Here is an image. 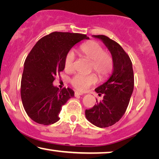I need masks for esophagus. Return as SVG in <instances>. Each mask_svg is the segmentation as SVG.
<instances>
[{
  "mask_svg": "<svg viewBox=\"0 0 159 159\" xmlns=\"http://www.w3.org/2000/svg\"><path fill=\"white\" fill-rule=\"evenodd\" d=\"M82 95H83V93H80V92H79V91H75V97H78L79 96H82Z\"/></svg>",
  "mask_w": 159,
  "mask_h": 159,
  "instance_id": "esophagus-1",
  "label": "esophagus"
}]
</instances>
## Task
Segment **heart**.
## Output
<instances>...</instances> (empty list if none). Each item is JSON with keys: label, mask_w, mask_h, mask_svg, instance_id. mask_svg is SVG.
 <instances>
[{"label": "heart", "mask_w": 159, "mask_h": 159, "mask_svg": "<svg viewBox=\"0 0 159 159\" xmlns=\"http://www.w3.org/2000/svg\"><path fill=\"white\" fill-rule=\"evenodd\" d=\"M80 52L86 58L91 61V68L96 71L101 79H104L109 76L113 70V59L109 53L106 52L103 47L96 41H90L83 44L80 48ZM75 53L70 51L64 59V67L66 70L73 69L75 62ZM97 81L95 74L84 75L78 73L70 80L72 86L79 91H86Z\"/></svg>", "instance_id": "1"}]
</instances>
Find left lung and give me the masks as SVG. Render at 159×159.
Segmentation results:
<instances>
[{"instance_id":"8db88e82","label":"left lung","mask_w":159,"mask_h":159,"mask_svg":"<svg viewBox=\"0 0 159 159\" xmlns=\"http://www.w3.org/2000/svg\"><path fill=\"white\" fill-rule=\"evenodd\" d=\"M93 37L101 40L107 47L114 66L109 79L95 89L98 96L103 95V100L86 110L85 115L92 124L106 128L118 122L125 112L134 91V70L131 59L119 44L103 35Z\"/></svg>"}]
</instances>
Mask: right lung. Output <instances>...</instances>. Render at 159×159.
Returning a JSON list of instances; mask_svg holds the SVG:
<instances>
[{"instance_id": "obj_1", "label": "right lung", "mask_w": 159, "mask_h": 159, "mask_svg": "<svg viewBox=\"0 0 159 159\" xmlns=\"http://www.w3.org/2000/svg\"><path fill=\"white\" fill-rule=\"evenodd\" d=\"M86 35L53 32L35 43L24 63L20 96L25 112L39 124L59 120L62 106L74 96L70 88L59 89L53 85L55 76L64 70V59L75 44Z\"/></svg>"}]
</instances>
